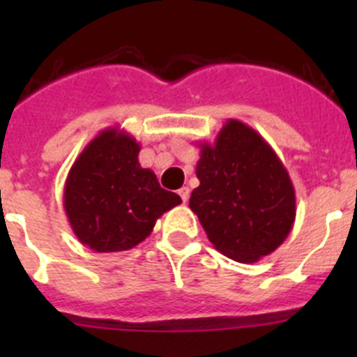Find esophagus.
I'll return each instance as SVG.
<instances>
[{
	"label": "esophagus",
	"mask_w": 357,
	"mask_h": 357,
	"mask_svg": "<svg viewBox=\"0 0 357 357\" xmlns=\"http://www.w3.org/2000/svg\"><path fill=\"white\" fill-rule=\"evenodd\" d=\"M178 195H181V198H182V202H188L189 200V188H181L178 189Z\"/></svg>",
	"instance_id": "1"
}]
</instances>
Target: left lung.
Instances as JSON below:
<instances>
[{
	"label": "left lung",
	"mask_w": 357,
	"mask_h": 357,
	"mask_svg": "<svg viewBox=\"0 0 357 357\" xmlns=\"http://www.w3.org/2000/svg\"><path fill=\"white\" fill-rule=\"evenodd\" d=\"M200 159L189 207L218 252L255 263L284 243L296 214L295 188L273 148L238 119H227Z\"/></svg>",
	"instance_id": "left-lung-1"
}]
</instances>
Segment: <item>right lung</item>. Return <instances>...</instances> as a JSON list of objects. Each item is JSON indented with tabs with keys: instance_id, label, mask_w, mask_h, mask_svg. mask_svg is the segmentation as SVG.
I'll list each match as a JSON object with an SVG mask.
<instances>
[{
	"instance_id": "1",
	"label": "right lung",
	"mask_w": 357,
	"mask_h": 357,
	"mask_svg": "<svg viewBox=\"0 0 357 357\" xmlns=\"http://www.w3.org/2000/svg\"><path fill=\"white\" fill-rule=\"evenodd\" d=\"M141 144L118 127L102 130L73 162L64 185V211L82 245L94 252H123L151 234L181 197L160 188L141 168Z\"/></svg>"
}]
</instances>
